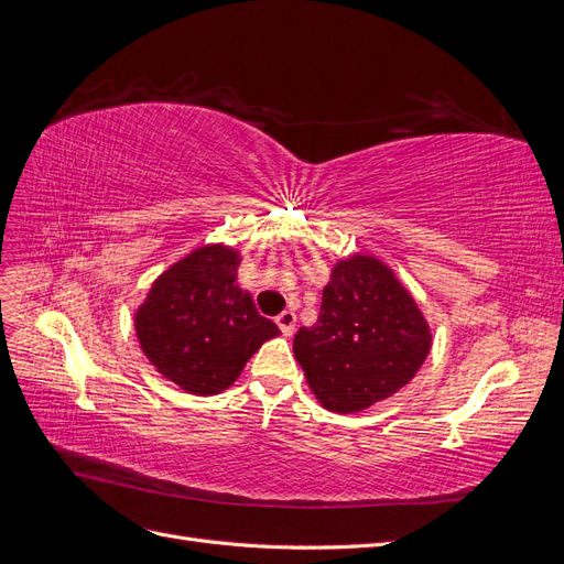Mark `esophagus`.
<instances>
[{
    "label": "esophagus",
    "mask_w": 564,
    "mask_h": 564,
    "mask_svg": "<svg viewBox=\"0 0 564 564\" xmlns=\"http://www.w3.org/2000/svg\"><path fill=\"white\" fill-rule=\"evenodd\" d=\"M278 327L282 329V334H294V327H296V313L294 311H282L280 315H278Z\"/></svg>",
    "instance_id": "esophagus-1"
}]
</instances>
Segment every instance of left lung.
Wrapping results in <instances>:
<instances>
[{
	"label": "left lung",
	"mask_w": 564,
	"mask_h": 564,
	"mask_svg": "<svg viewBox=\"0 0 564 564\" xmlns=\"http://www.w3.org/2000/svg\"><path fill=\"white\" fill-rule=\"evenodd\" d=\"M431 329L412 294L371 256L338 261L315 327H301L294 355L315 398L336 414L362 412L414 379Z\"/></svg>",
	"instance_id": "8db88e82"
}]
</instances>
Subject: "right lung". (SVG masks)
Masks as SVG:
<instances>
[{"label": "right lung", "mask_w": 564, "mask_h": 564, "mask_svg": "<svg viewBox=\"0 0 564 564\" xmlns=\"http://www.w3.org/2000/svg\"><path fill=\"white\" fill-rule=\"evenodd\" d=\"M240 253L209 245L174 263L135 313V334L162 377L195 395L226 390L249 357L278 336L235 284Z\"/></svg>", "instance_id": "right-lung-1"}]
</instances>
